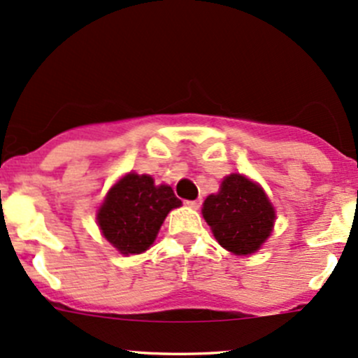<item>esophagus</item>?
I'll return each mask as SVG.
<instances>
[{"label":"esophagus","mask_w":358,"mask_h":358,"mask_svg":"<svg viewBox=\"0 0 358 358\" xmlns=\"http://www.w3.org/2000/svg\"><path fill=\"white\" fill-rule=\"evenodd\" d=\"M200 202H202V200L200 199H197V200H187V206L188 207H192V209H199V206H200Z\"/></svg>","instance_id":"34e87169"}]
</instances>
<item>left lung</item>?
<instances>
[{
    "instance_id": "obj_1",
    "label": "left lung",
    "mask_w": 358,
    "mask_h": 358,
    "mask_svg": "<svg viewBox=\"0 0 358 358\" xmlns=\"http://www.w3.org/2000/svg\"><path fill=\"white\" fill-rule=\"evenodd\" d=\"M203 219L222 248L236 255L255 253L270 236L275 210L260 185L243 175H229L219 194L203 202Z\"/></svg>"
}]
</instances>
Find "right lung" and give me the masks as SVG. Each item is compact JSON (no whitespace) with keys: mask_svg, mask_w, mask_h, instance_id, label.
Wrapping results in <instances>:
<instances>
[{"mask_svg":"<svg viewBox=\"0 0 358 358\" xmlns=\"http://www.w3.org/2000/svg\"><path fill=\"white\" fill-rule=\"evenodd\" d=\"M180 206L171 187H156L151 176L129 173L110 188L96 219L122 255H139L155 243L168 212Z\"/></svg>","mask_w":358,"mask_h":358,"instance_id":"obj_1","label":"right lung"}]
</instances>
